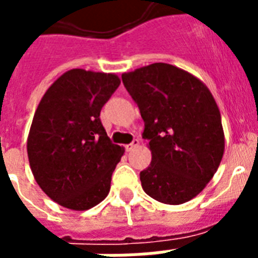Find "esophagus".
Returning a JSON list of instances; mask_svg holds the SVG:
<instances>
[{
    "mask_svg": "<svg viewBox=\"0 0 258 258\" xmlns=\"http://www.w3.org/2000/svg\"><path fill=\"white\" fill-rule=\"evenodd\" d=\"M138 146H139V141H138V139H134L130 145L125 146V149H127V151H133V150L135 149V147H138Z\"/></svg>",
    "mask_w": 258,
    "mask_h": 258,
    "instance_id": "34e87169",
    "label": "esophagus"
}]
</instances>
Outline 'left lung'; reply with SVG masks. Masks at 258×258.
<instances>
[{
	"mask_svg": "<svg viewBox=\"0 0 258 258\" xmlns=\"http://www.w3.org/2000/svg\"><path fill=\"white\" fill-rule=\"evenodd\" d=\"M141 109L151 163L142 187L158 202L180 205L210 182L225 151L221 113L209 88L194 75L154 62L121 75Z\"/></svg>",
	"mask_w": 258,
	"mask_h": 258,
	"instance_id": "left-lung-1",
	"label": "left lung"
}]
</instances>
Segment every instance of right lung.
Returning a JSON list of instances; mask_svg holds the SVG:
<instances>
[{
    "label": "right lung",
    "mask_w": 258,
    "mask_h": 258,
    "mask_svg": "<svg viewBox=\"0 0 258 258\" xmlns=\"http://www.w3.org/2000/svg\"><path fill=\"white\" fill-rule=\"evenodd\" d=\"M120 79L76 68L46 89L34 112L26 150L30 170L50 200L83 212L108 196L124 149L113 145L100 121Z\"/></svg>",
    "instance_id": "add662e5"
}]
</instances>
